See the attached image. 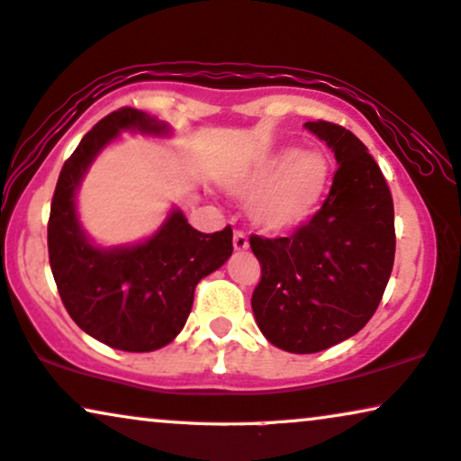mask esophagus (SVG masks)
Listing matches in <instances>:
<instances>
[{"mask_svg":"<svg viewBox=\"0 0 461 461\" xmlns=\"http://www.w3.org/2000/svg\"><path fill=\"white\" fill-rule=\"evenodd\" d=\"M234 249L238 250V253H242V250L249 249V238L244 231H236L234 234Z\"/></svg>","mask_w":461,"mask_h":461,"instance_id":"34e87169","label":"esophagus"}]
</instances>
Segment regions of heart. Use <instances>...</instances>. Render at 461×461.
Wrapping results in <instances>:
<instances>
[{"mask_svg": "<svg viewBox=\"0 0 461 461\" xmlns=\"http://www.w3.org/2000/svg\"><path fill=\"white\" fill-rule=\"evenodd\" d=\"M330 159L321 149L280 147L255 162L234 183V194L250 202L253 223L285 234L314 217L330 185Z\"/></svg>", "mask_w": 461, "mask_h": 461, "instance_id": "1", "label": "heart"}]
</instances>
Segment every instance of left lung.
I'll list each match as a JSON object with an SVG mask.
<instances>
[{
	"instance_id": "1",
	"label": "left lung",
	"mask_w": 461,
	"mask_h": 461,
	"mask_svg": "<svg viewBox=\"0 0 461 461\" xmlns=\"http://www.w3.org/2000/svg\"><path fill=\"white\" fill-rule=\"evenodd\" d=\"M335 153L329 198L288 238L250 236L261 282L250 305L276 348L314 354L349 339L375 314L394 266V202L363 140L330 122H305Z\"/></svg>"
}]
</instances>
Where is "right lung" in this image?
<instances>
[{
    "mask_svg": "<svg viewBox=\"0 0 461 461\" xmlns=\"http://www.w3.org/2000/svg\"><path fill=\"white\" fill-rule=\"evenodd\" d=\"M122 132L167 139V122L124 107L103 118L67 159L48 221V255L67 312L84 333L124 352H153L185 327L195 285L231 257V227L202 234L179 206L151 236L103 247L84 230L77 192L92 162Z\"/></svg>",
    "mask_w": 461,
    "mask_h": 461,
    "instance_id": "obj_1",
    "label": "right lung"
}]
</instances>
